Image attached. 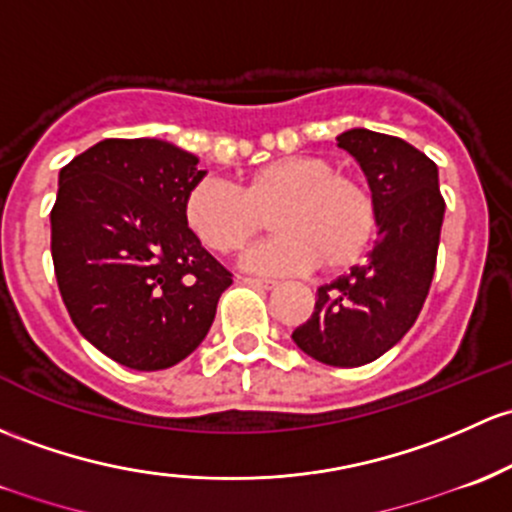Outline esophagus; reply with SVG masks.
I'll use <instances>...</instances> for the list:
<instances>
[{"label":"esophagus","instance_id":"1","mask_svg":"<svg viewBox=\"0 0 512 512\" xmlns=\"http://www.w3.org/2000/svg\"><path fill=\"white\" fill-rule=\"evenodd\" d=\"M242 284H247V287H257V289H274L277 287V282L274 279H260V277H240Z\"/></svg>","mask_w":512,"mask_h":512}]
</instances>
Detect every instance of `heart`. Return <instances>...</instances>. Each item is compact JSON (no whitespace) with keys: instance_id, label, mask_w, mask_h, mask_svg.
<instances>
[{"instance_id":"b5f03b06","label":"heart","mask_w":512,"mask_h":512,"mask_svg":"<svg viewBox=\"0 0 512 512\" xmlns=\"http://www.w3.org/2000/svg\"><path fill=\"white\" fill-rule=\"evenodd\" d=\"M272 215L277 233L242 265L262 274L324 272L353 267L368 250L378 223V206L370 186L343 174L331 159L284 157L252 171L242 188L220 179H201L186 193L188 230L215 255H233Z\"/></svg>"}]
</instances>
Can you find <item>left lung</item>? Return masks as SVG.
<instances>
[{"instance_id": "8db88e82", "label": "left lung", "mask_w": 512, "mask_h": 512, "mask_svg": "<svg viewBox=\"0 0 512 512\" xmlns=\"http://www.w3.org/2000/svg\"><path fill=\"white\" fill-rule=\"evenodd\" d=\"M336 142L368 176L378 240L365 265L319 287L314 314L292 338L319 363L358 368L390 351L417 321L437 267L444 198L437 164L405 139L355 127Z\"/></svg>"}]
</instances>
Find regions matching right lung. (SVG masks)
<instances>
[{"mask_svg":"<svg viewBox=\"0 0 512 512\" xmlns=\"http://www.w3.org/2000/svg\"><path fill=\"white\" fill-rule=\"evenodd\" d=\"M206 176L164 139H102L58 174L51 255L75 328L132 370H164L201 346L233 274L184 218Z\"/></svg>","mask_w":512,"mask_h":512,"instance_id":"add662e5","label":"right lung"}]
</instances>
